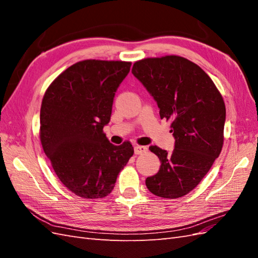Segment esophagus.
Returning <instances> with one entry per match:
<instances>
[{"label": "esophagus", "mask_w": 258, "mask_h": 258, "mask_svg": "<svg viewBox=\"0 0 258 258\" xmlns=\"http://www.w3.org/2000/svg\"><path fill=\"white\" fill-rule=\"evenodd\" d=\"M147 151V147L146 146H142V145H136L134 147V153L136 155H140V154H143Z\"/></svg>", "instance_id": "esophagus-1"}]
</instances>
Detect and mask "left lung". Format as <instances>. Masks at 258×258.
<instances>
[{"mask_svg":"<svg viewBox=\"0 0 258 258\" xmlns=\"http://www.w3.org/2000/svg\"><path fill=\"white\" fill-rule=\"evenodd\" d=\"M132 73L154 97L161 118L172 122L175 139L172 153L150 146L161 167L145 184L156 196L178 199L200 184L221 154L225 103L210 76L182 56L143 58Z\"/></svg>","mask_w":258,"mask_h":258,"instance_id":"1","label":"left lung"}]
</instances>
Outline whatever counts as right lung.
Masks as SVG:
<instances>
[{
  "instance_id": "1",
  "label": "right lung",
  "mask_w": 258,
  "mask_h": 258,
  "mask_svg": "<svg viewBox=\"0 0 258 258\" xmlns=\"http://www.w3.org/2000/svg\"><path fill=\"white\" fill-rule=\"evenodd\" d=\"M131 62L85 59L59 74L43 96L40 139L62 184L83 199L111 193L134 154L128 141L109 143L103 127L111 119L117 87Z\"/></svg>"
}]
</instances>
